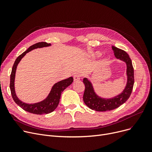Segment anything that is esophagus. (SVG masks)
<instances>
[{
	"mask_svg": "<svg viewBox=\"0 0 152 152\" xmlns=\"http://www.w3.org/2000/svg\"><path fill=\"white\" fill-rule=\"evenodd\" d=\"M73 78H74V81H77L79 80H80L81 79V75L79 74H75L73 76Z\"/></svg>",
	"mask_w": 152,
	"mask_h": 152,
	"instance_id": "esophagus-1",
	"label": "esophagus"
}]
</instances>
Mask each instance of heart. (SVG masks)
<instances>
[{
    "label": "heart",
    "instance_id": "obj_1",
    "mask_svg": "<svg viewBox=\"0 0 152 152\" xmlns=\"http://www.w3.org/2000/svg\"><path fill=\"white\" fill-rule=\"evenodd\" d=\"M101 56V53L100 52H95L93 54V57H96V58H99Z\"/></svg>",
    "mask_w": 152,
    "mask_h": 152
}]
</instances>
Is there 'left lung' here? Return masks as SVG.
<instances>
[{"instance_id": "1", "label": "left lung", "mask_w": 152, "mask_h": 152, "mask_svg": "<svg viewBox=\"0 0 152 152\" xmlns=\"http://www.w3.org/2000/svg\"><path fill=\"white\" fill-rule=\"evenodd\" d=\"M115 56L116 58L124 61L126 64L127 83L121 94L111 99H104L99 97L95 92L91 82L87 78L83 79L85 90L83 95V100L85 104L91 109L97 111H106L117 108L123 105L130 97L132 91L134 76L132 61L125 51L112 46Z\"/></svg>"}]
</instances>
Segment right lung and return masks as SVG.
Returning a JSON list of instances; mask_svg holds the SVG:
<instances>
[{
	"instance_id": "1",
	"label": "right lung",
	"mask_w": 152,
	"mask_h": 152,
	"mask_svg": "<svg viewBox=\"0 0 152 152\" xmlns=\"http://www.w3.org/2000/svg\"><path fill=\"white\" fill-rule=\"evenodd\" d=\"M51 45L50 44H48L47 42H41L36 43L33 45L30 46L28 49L24 52L22 54L16 59L13 66L12 67V73L10 75V89L11 91V94L12 98L15 102L20 106L22 109L25 111H28L31 113L36 114V115H42V114H48L53 111L57 107L61 92L65 90L67 87H68L70 84H72L73 81V77H69L68 79H63L62 81H60L57 83H55L50 91V92L48 95L47 97L44 100L36 103H24L20 100L18 99L17 95L15 94V77L16 69H17V65H18L19 62L22 59V58L25 56L27 53L31 51L32 50L37 49V48H42L44 47H48Z\"/></svg>"
}]
</instances>
